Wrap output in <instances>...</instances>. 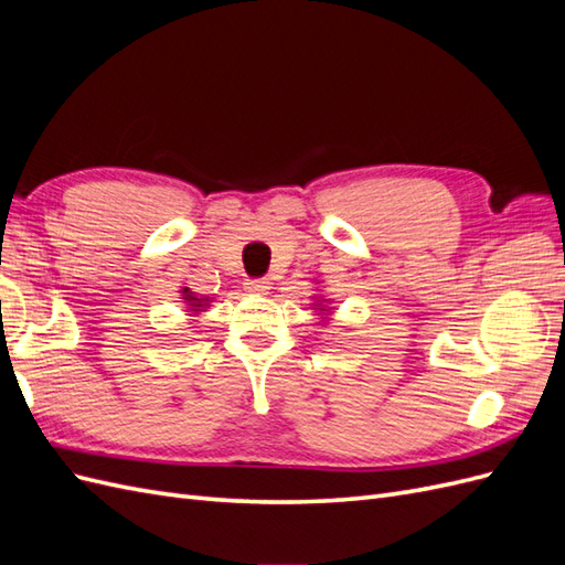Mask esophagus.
<instances>
[{
    "mask_svg": "<svg viewBox=\"0 0 565 565\" xmlns=\"http://www.w3.org/2000/svg\"><path fill=\"white\" fill-rule=\"evenodd\" d=\"M247 292H254V295H266L270 289V282L266 278H254V280H247Z\"/></svg>",
    "mask_w": 565,
    "mask_h": 565,
    "instance_id": "1",
    "label": "esophagus"
}]
</instances>
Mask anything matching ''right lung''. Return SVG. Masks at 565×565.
<instances>
[{"mask_svg":"<svg viewBox=\"0 0 565 565\" xmlns=\"http://www.w3.org/2000/svg\"><path fill=\"white\" fill-rule=\"evenodd\" d=\"M183 299L188 301V306H193V311H198L200 306H204V303H202L204 299H195V295H193V292H188V287L183 289Z\"/></svg>","mask_w":565,"mask_h":565,"instance_id":"obj_1","label":"right lung"}]
</instances>
